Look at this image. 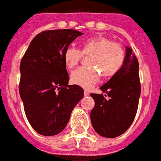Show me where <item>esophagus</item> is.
<instances>
[{
  "label": "esophagus",
  "mask_w": 161,
  "mask_h": 161,
  "mask_svg": "<svg viewBox=\"0 0 161 161\" xmlns=\"http://www.w3.org/2000/svg\"><path fill=\"white\" fill-rule=\"evenodd\" d=\"M84 95H85V96H87V95H89V92H88L87 90H85V91H84Z\"/></svg>",
  "instance_id": "obj_1"
}]
</instances>
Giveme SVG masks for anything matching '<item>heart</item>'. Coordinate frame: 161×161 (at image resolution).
Returning <instances> with one entry per match:
<instances>
[{
	"mask_svg": "<svg viewBox=\"0 0 161 161\" xmlns=\"http://www.w3.org/2000/svg\"><path fill=\"white\" fill-rule=\"evenodd\" d=\"M80 51L69 47L63 53V60L68 69H74L81 60L82 54L88 55L87 64L72 73L71 81L88 88L98 81L100 73L104 78H111L119 73L126 60V52L121 44L112 42L105 36H93L80 42Z\"/></svg>",
	"mask_w": 161,
	"mask_h": 161,
	"instance_id": "1",
	"label": "heart"
}]
</instances>
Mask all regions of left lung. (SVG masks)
Segmentation results:
<instances>
[{
    "mask_svg": "<svg viewBox=\"0 0 161 161\" xmlns=\"http://www.w3.org/2000/svg\"><path fill=\"white\" fill-rule=\"evenodd\" d=\"M104 95L91 93L95 105L90 119L101 136L115 138L132 125L137 113L141 95L139 61L129 47H126V60L121 70L101 86Z\"/></svg>",
    "mask_w": 161,
    "mask_h": 161,
    "instance_id": "left-lung-1",
    "label": "left lung"
}]
</instances>
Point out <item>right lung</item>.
Listing matches in <instances>:
<instances>
[{
	"mask_svg": "<svg viewBox=\"0 0 161 161\" xmlns=\"http://www.w3.org/2000/svg\"><path fill=\"white\" fill-rule=\"evenodd\" d=\"M82 33L55 29L33 39L20 65V96L28 122L40 134L52 136L64 129L73 109L84 96L78 85H68L63 53Z\"/></svg>",
	"mask_w": 161,
	"mask_h": 161,
	"instance_id": "add662e5",
	"label": "right lung"
}]
</instances>
